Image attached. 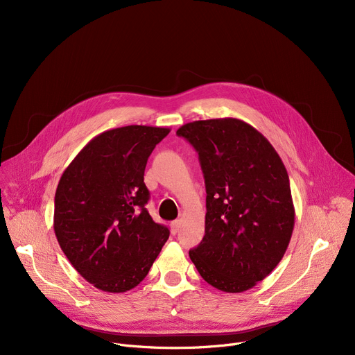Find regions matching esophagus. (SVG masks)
I'll list each match as a JSON object with an SVG mask.
<instances>
[{
    "mask_svg": "<svg viewBox=\"0 0 355 355\" xmlns=\"http://www.w3.org/2000/svg\"><path fill=\"white\" fill-rule=\"evenodd\" d=\"M170 227H171V233H173V234H175V233L180 230V227H181L180 220H173V222H171V225H170Z\"/></svg>",
    "mask_w": 355,
    "mask_h": 355,
    "instance_id": "esophagus-1",
    "label": "esophagus"
}]
</instances>
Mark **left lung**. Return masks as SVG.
Here are the masks:
<instances>
[{
	"label": "left lung",
	"instance_id": "1",
	"mask_svg": "<svg viewBox=\"0 0 355 355\" xmlns=\"http://www.w3.org/2000/svg\"><path fill=\"white\" fill-rule=\"evenodd\" d=\"M207 187L205 236L189 250L198 272L237 293L268 277L288 248L295 208L286 168L272 144L236 118L182 125Z\"/></svg>",
	"mask_w": 355,
	"mask_h": 355
}]
</instances>
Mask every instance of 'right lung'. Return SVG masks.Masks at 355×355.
Masks as SVG:
<instances>
[{"mask_svg":"<svg viewBox=\"0 0 355 355\" xmlns=\"http://www.w3.org/2000/svg\"><path fill=\"white\" fill-rule=\"evenodd\" d=\"M168 128L130 125L89 140L64 170L55 195L53 227L77 272L95 288L137 286L170 232L144 205L147 159Z\"/></svg>","mask_w":355,"mask_h":355,"instance_id":"add662e5","label":"right lung"}]
</instances>
